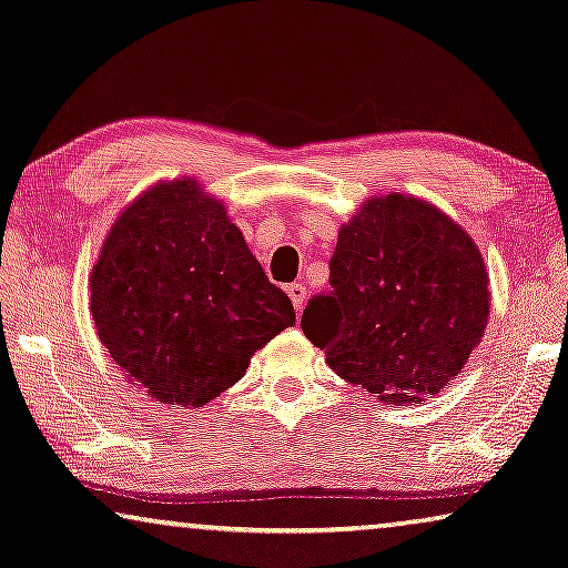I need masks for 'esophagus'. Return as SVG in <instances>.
<instances>
[{
  "instance_id": "1",
  "label": "esophagus",
  "mask_w": 568,
  "mask_h": 568,
  "mask_svg": "<svg viewBox=\"0 0 568 568\" xmlns=\"http://www.w3.org/2000/svg\"><path fill=\"white\" fill-rule=\"evenodd\" d=\"M287 295H291L293 308L301 311L303 303H305V295H308V291H305L303 283H291V285H287Z\"/></svg>"
}]
</instances>
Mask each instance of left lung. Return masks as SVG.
Masks as SVG:
<instances>
[{
	"label": "left lung",
	"instance_id": "obj_1",
	"mask_svg": "<svg viewBox=\"0 0 568 568\" xmlns=\"http://www.w3.org/2000/svg\"><path fill=\"white\" fill-rule=\"evenodd\" d=\"M331 291L301 328L341 379L392 404L460 374L490 313L488 273L467 232L414 196L368 200L338 232Z\"/></svg>",
	"mask_w": 568,
	"mask_h": 568
}]
</instances>
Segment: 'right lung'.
Returning <instances> with one entry per match:
<instances>
[{
	"label": "right lung",
	"instance_id": "right-lung-1",
	"mask_svg": "<svg viewBox=\"0 0 568 568\" xmlns=\"http://www.w3.org/2000/svg\"><path fill=\"white\" fill-rule=\"evenodd\" d=\"M90 313L129 382L176 407L220 397L295 323L291 298L194 179L125 206L90 275Z\"/></svg>",
	"mask_w": 568,
	"mask_h": 568
}]
</instances>
